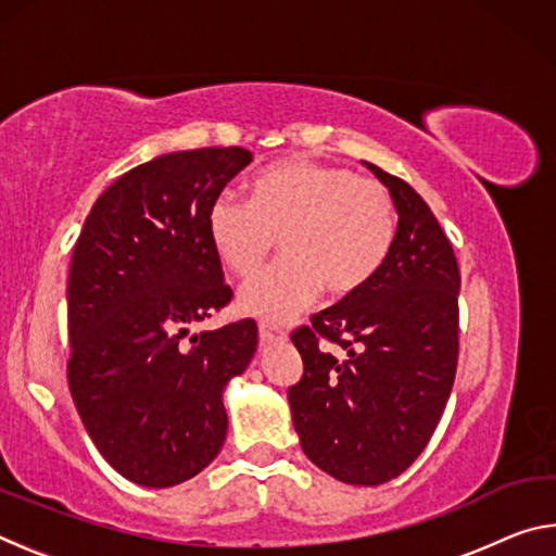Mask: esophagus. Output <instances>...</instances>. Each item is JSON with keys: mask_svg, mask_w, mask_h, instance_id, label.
I'll list each match as a JSON object with an SVG mask.
<instances>
[{"mask_svg": "<svg viewBox=\"0 0 556 556\" xmlns=\"http://www.w3.org/2000/svg\"><path fill=\"white\" fill-rule=\"evenodd\" d=\"M285 338V331H279V328H271L267 324H260V343L262 345H269V343H277Z\"/></svg>", "mask_w": 556, "mask_h": 556, "instance_id": "1", "label": "esophagus"}]
</instances>
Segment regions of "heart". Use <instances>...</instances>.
Instances as JSON below:
<instances>
[{"instance_id":"heart-1","label":"heart","mask_w":556,"mask_h":556,"mask_svg":"<svg viewBox=\"0 0 556 556\" xmlns=\"http://www.w3.org/2000/svg\"><path fill=\"white\" fill-rule=\"evenodd\" d=\"M205 232L238 279L255 277L279 240L285 260L240 289L238 308L289 324L324 289L351 299L378 277L394 242V205L384 186L351 168L285 159L248 184V205L215 201Z\"/></svg>"}]
</instances>
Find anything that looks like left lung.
Instances as JSON below:
<instances>
[{"mask_svg":"<svg viewBox=\"0 0 556 556\" xmlns=\"http://www.w3.org/2000/svg\"><path fill=\"white\" fill-rule=\"evenodd\" d=\"M388 188L397 232L368 287L291 336L304 375L287 392L299 444L336 481L380 485L429 444L458 363L454 248L425 199L402 178L363 162ZM326 337L346 351L324 352Z\"/></svg>","mask_w":556,"mask_h":556,"instance_id":"obj_1","label":"left lung"}]
</instances>
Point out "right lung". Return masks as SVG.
Returning a JSON list of instances; mask_svg holds the SVG:
<instances>
[{
  "instance_id": "1",
  "label": "right lung",
  "mask_w": 556,
  "mask_h": 556,
  "mask_svg": "<svg viewBox=\"0 0 556 556\" xmlns=\"http://www.w3.org/2000/svg\"><path fill=\"white\" fill-rule=\"evenodd\" d=\"M252 162L240 147L172 152L92 205L68 277V384L92 444L127 481L172 488L218 456L223 392L257 351V324L191 326L232 291L205 218Z\"/></svg>"
}]
</instances>
